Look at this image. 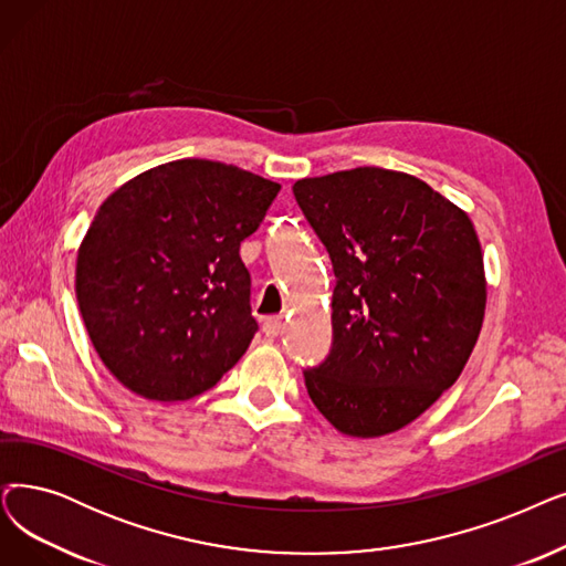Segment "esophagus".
<instances>
[{"instance_id":"obj_1","label":"esophagus","mask_w":566,"mask_h":566,"mask_svg":"<svg viewBox=\"0 0 566 566\" xmlns=\"http://www.w3.org/2000/svg\"><path fill=\"white\" fill-rule=\"evenodd\" d=\"M284 328V318L282 316H268L263 318V333L265 337H277Z\"/></svg>"}]
</instances>
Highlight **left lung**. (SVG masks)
Returning a JSON list of instances; mask_svg holds the SVG:
<instances>
[{"label":"left lung","instance_id":"obj_1","mask_svg":"<svg viewBox=\"0 0 566 566\" xmlns=\"http://www.w3.org/2000/svg\"><path fill=\"white\" fill-rule=\"evenodd\" d=\"M328 250L333 344L303 370L312 402L344 434L411 423L455 384L481 333V244L458 206L423 180L360 166L293 185Z\"/></svg>","mask_w":566,"mask_h":566}]
</instances>
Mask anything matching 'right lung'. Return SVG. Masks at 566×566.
<instances>
[{
    "label": "right lung",
    "instance_id": "right-lung-1",
    "mask_svg": "<svg viewBox=\"0 0 566 566\" xmlns=\"http://www.w3.org/2000/svg\"><path fill=\"white\" fill-rule=\"evenodd\" d=\"M277 182L178 159L113 191L78 250L76 298L96 354L136 396L182 402L212 388L259 331L250 238Z\"/></svg>",
    "mask_w": 566,
    "mask_h": 566
}]
</instances>
